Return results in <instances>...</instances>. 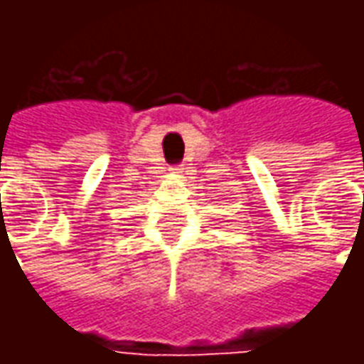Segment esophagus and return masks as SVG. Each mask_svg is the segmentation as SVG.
<instances>
[{"label":"esophagus","instance_id":"1","mask_svg":"<svg viewBox=\"0 0 364 364\" xmlns=\"http://www.w3.org/2000/svg\"><path fill=\"white\" fill-rule=\"evenodd\" d=\"M183 169H185V167H183V164H181V166H171V167H169V171H171V173H183Z\"/></svg>","mask_w":364,"mask_h":364}]
</instances>
